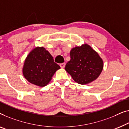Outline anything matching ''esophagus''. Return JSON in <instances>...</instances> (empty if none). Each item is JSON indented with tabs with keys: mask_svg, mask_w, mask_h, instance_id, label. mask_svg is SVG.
Masks as SVG:
<instances>
[{
	"mask_svg": "<svg viewBox=\"0 0 129 129\" xmlns=\"http://www.w3.org/2000/svg\"><path fill=\"white\" fill-rule=\"evenodd\" d=\"M65 65H66V63H62L60 64V66L61 67V68H64L65 67Z\"/></svg>",
	"mask_w": 129,
	"mask_h": 129,
	"instance_id": "obj_1",
	"label": "esophagus"
}]
</instances>
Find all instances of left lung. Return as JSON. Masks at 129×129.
<instances>
[{
  "mask_svg": "<svg viewBox=\"0 0 129 129\" xmlns=\"http://www.w3.org/2000/svg\"><path fill=\"white\" fill-rule=\"evenodd\" d=\"M70 55V60L64 69L76 83L87 84L96 80L101 73L103 60L89 45L73 48Z\"/></svg>",
  "mask_w": 129,
  "mask_h": 129,
  "instance_id": "1",
  "label": "left lung"
}]
</instances>
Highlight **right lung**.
<instances>
[{"label": "right lung", "mask_w": 129, "mask_h": 129, "mask_svg": "<svg viewBox=\"0 0 129 129\" xmlns=\"http://www.w3.org/2000/svg\"><path fill=\"white\" fill-rule=\"evenodd\" d=\"M60 69L52 55L44 47L33 49L26 57L23 74L27 81L41 87L49 83L55 73Z\"/></svg>", "instance_id": "1"}]
</instances>
